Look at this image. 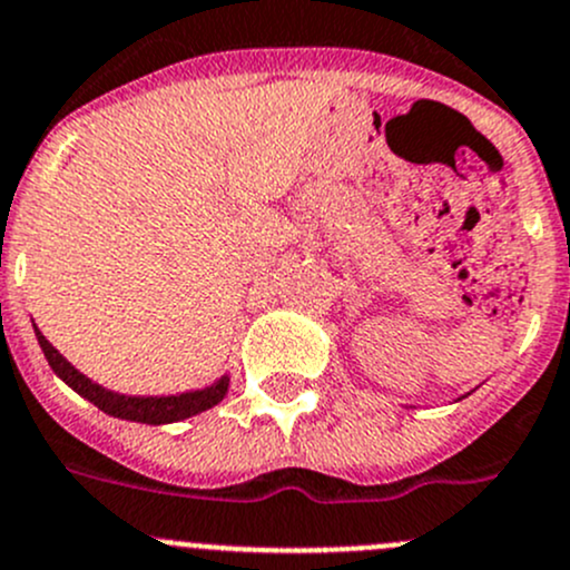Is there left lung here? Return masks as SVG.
I'll return each instance as SVG.
<instances>
[{"label":"left lung","mask_w":570,"mask_h":570,"mask_svg":"<svg viewBox=\"0 0 570 570\" xmlns=\"http://www.w3.org/2000/svg\"><path fill=\"white\" fill-rule=\"evenodd\" d=\"M473 392V390H471ZM471 392H465V395H462V397H468V395H471ZM462 397H456V401H462Z\"/></svg>","instance_id":"obj_1"}]
</instances>
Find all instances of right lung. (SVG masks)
<instances>
[{
	"instance_id": "right-lung-1",
	"label": "right lung",
	"mask_w": 570,
	"mask_h": 570,
	"mask_svg": "<svg viewBox=\"0 0 570 570\" xmlns=\"http://www.w3.org/2000/svg\"><path fill=\"white\" fill-rule=\"evenodd\" d=\"M36 328V340L41 345L43 356H47L49 367L55 370L63 384H69L77 395L91 401L94 406L102 409L105 414L119 420H132V423H147V425H164V423H178V420L195 417V414L206 412V409L217 406L225 395H228L230 375H219L214 384L200 386V390L178 392V395H125V392H114L108 386L97 384L88 375H82L47 336Z\"/></svg>"
}]
</instances>
